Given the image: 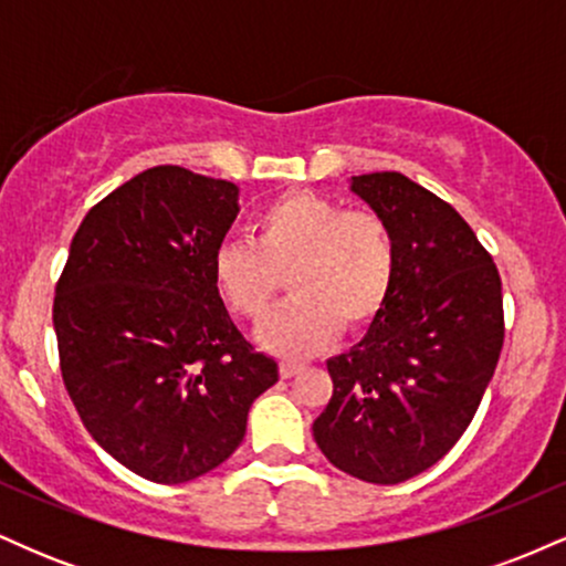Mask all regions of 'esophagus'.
<instances>
[{
    "label": "esophagus",
    "mask_w": 566,
    "mask_h": 566,
    "mask_svg": "<svg viewBox=\"0 0 566 566\" xmlns=\"http://www.w3.org/2000/svg\"><path fill=\"white\" fill-rule=\"evenodd\" d=\"M297 373H303V365H297V361H282V365H279V375H282V378H295Z\"/></svg>",
    "instance_id": "esophagus-1"
}]
</instances>
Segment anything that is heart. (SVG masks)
<instances>
[{
	"mask_svg": "<svg viewBox=\"0 0 566 566\" xmlns=\"http://www.w3.org/2000/svg\"><path fill=\"white\" fill-rule=\"evenodd\" d=\"M396 276V239L373 210H346L319 191H287L263 207L250 242H223L212 255V284L231 314L263 322L290 282L292 303L261 329L282 356L314 354L343 329L378 319Z\"/></svg>",
	"mask_w": 566,
	"mask_h": 566,
	"instance_id": "heart-1",
	"label": "heart"
}]
</instances>
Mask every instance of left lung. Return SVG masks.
Masks as SVG:
<instances>
[{"mask_svg":"<svg viewBox=\"0 0 566 566\" xmlns=\"http://www.w3.org/2000/svg\"><path fill=\"white\" fill-rule=\"evenodd\" d=\"M396 239L391 295L367 335L327 361L314 420L324 458L369 484L431 469L476 415L503 348L497 265L452 205L401 172L350 178Z\"/></svg>","mask_w":566,"mask_h":566,"instance_id":"obj_1","label":"left lung"}]
</instances>
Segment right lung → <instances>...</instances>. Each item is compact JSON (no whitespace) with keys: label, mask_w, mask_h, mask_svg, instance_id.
Masks as SVG:
<instances>
[{"label":"right lung","mask_w":566,"mask_h":566,"mask_svg":"<svg viewBox=\"0 0 566 566\" xmlns=\"http://www.w3.org/2000/svg\"><path fill=\"white\" fill-rule=\"evenodd\" d=\"M237 212L229 180L151 167L84 216L55 284L63 386L90 437L148 482L218 469L279 380L212 284Z\"/></svg>","instance_id":"add662e5"}]
</instances>
